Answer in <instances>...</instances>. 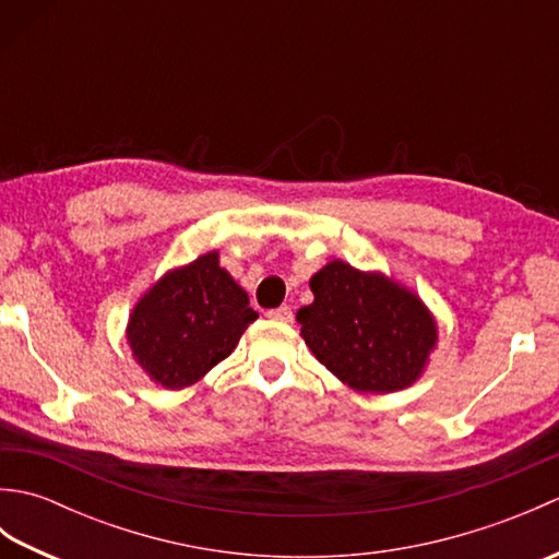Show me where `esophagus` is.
I'll return each mask as SVG.
<instances>
[{
  "instance_id": "obj_1",
  "label": "esophagus",
  "mask_w": 559,
  "mask_h": 559,
  "mask_svg": "<svg viewBox=\"0 0 559 559\" xmlns=\"http://www.w3.org/2000/svg\"><path fill=\"white\" fill-rule=\"evenodd\" d=\"M266 317H269V319H273V322L290 324V322H293V310H290V307L283 305V307H276V310H269V312H266Z\"/></svg>"
}]
</instances>
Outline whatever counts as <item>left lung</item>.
Here are the masks:
<instances>
[{
	"label": "left lung",
	"instance_id": "8db88e82",
	"mask_svg": "<svg viewBox=\"0 0 559 559\" xmlns=\"http://www.w3.org/2000/svg\"><path fill=\"white\" fill-rule=\"evenodd\" d=\"M310 288L314 302L298 312L300 334L343 384L389 394L420 377L437 326L413 293L341 259L314 273Z\"/></svg>",
	"mask_w": 559,
	"mask_h": 559
}]
</instances>
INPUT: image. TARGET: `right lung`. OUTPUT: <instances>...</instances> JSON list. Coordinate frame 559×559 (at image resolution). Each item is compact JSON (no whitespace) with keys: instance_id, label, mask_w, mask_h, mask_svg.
I'll return each mask as SVG.
<instances>
[{"instance_id":"add662e5","label":"right lung","mask_w":559,"mask_h":559,"mask_svg":"<svg viewBox=\"0 0 559 559\" xmlns=\"http://www.w3.org/2000/svg\"><path fill=\"white\" fill-rule=\"evenodd\" d=\"M257 312L209 252L153 286L129 317L127 338L153 382L182 389L228 358Z\"/></svg>"}]
</instances>
